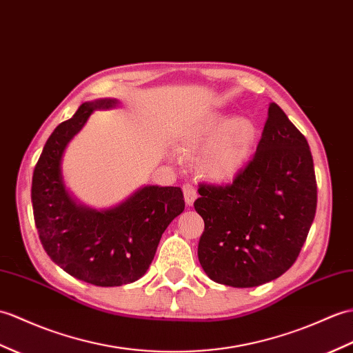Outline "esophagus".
Returning a JSON list of instances; mask_svg holds the SVG:
<instances>
[{
    "label": "esophagus",
    "mask_w": 353,
    "mask_h": 353,
    "mask_svg": "<svg viewBox=\"0 0 353 353\" xmlns=\"http://www.w3.org/2000/svg\"><path fill=\"white\" fill-rule=\"evenodd\" d=\"M183 194H185V201H186V204L188 206H192V203L195 201V199H196V190H195V186L192 185V183H185L183 185Z\"/></svg>",
    "instance_id": "1"
}]
</instances>
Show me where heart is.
<instances>
[{"label": "heart", "mask_w": 353, "mask_h": 353, "mask_svg": "<svg viewBox=\"0 0 353 353\" xmlns=\"http://www.w3.org/2000/svg\"><path fill=\"white\" fill-rule=\"evenodd\" d=\"M257 129L250 119L223 114L204 117L182 137L186 150L204 152L203 171L214 180H228L239 173L256 143Z\"/></svg>", "instance_id": "b5f03b06"}]
</instances>
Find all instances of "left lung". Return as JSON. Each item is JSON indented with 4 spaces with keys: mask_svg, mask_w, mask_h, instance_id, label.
<instances>
[{
    "mask_svg": "<svg viewBox=\"0 0 353 353\" xmlns=\"http://www.w3.org/2000/svg\"><path fill=\"white\" fill-rule=\"evenodd\" d=\"M200 265L210 280L256 288L296 261L313 224L317 185L305 137L276 103L247 167L228 185L201 183Z\"/></svg>",
    "mask_w": 353,
    "mask_h": 353,
    "instance_id": "left-lung-1",
    "label": "left lung"
}]
</instances>
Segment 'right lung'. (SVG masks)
Returning <instances> with one entry per match:
<instances>
[{
  "mask_svg": "<svg viewBox=\"0 0 353 353\" xmlns=\"http://www.w3.org/2000/svg\"><path fill=\"white\" fill-rule=\"evenodd\" d=\"M114 99L83 103L54 129L32 173L34 223L46 254L72 276L114 288L141 278L149 269L162 233L185 209L177 186H144L119 206L97 212L78 204L65 191L61 158L96 108Z\"/></svg>",
  "mask_w": 353,
  "mask_h": 353,
  "instance_id": "obj_1",
  "label": "right lung"
}]
</instances>
